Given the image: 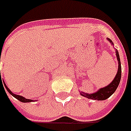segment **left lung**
<instances>
[{"label": "left lung", "instance_id": "1", "mask_svg": "<svg viewBox=\"0 0 131 131\" xmlns=\"http://www.w3.org/2000/svg\"><path fill=\"white\" fill-rule=\"evenodd\" d=\"M108 40L110 42L111 44H113V42L108 39ZM116 58L118 60V71L117 73L114 78V79L113 80V81L110 84V85H106L104 88L99 89L96 92L92 93V94H89V93H85L83 92H80L81 95L86 97L88 99H93V100H105L106 99H108L109 97H110L116 90L119 81H120V78H121V63H120V59H119V53L117 50H116Z\"/></svg>", "mask_w": 131, "mask_h": 131}]
</instances>
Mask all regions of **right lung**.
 Masks as SVG:
<instances>
[{
	"label": "right lung",
	"mask_w": 131,
	"mask_h": 131,
	"mask_svg": "<svg viewBox=\"0 0 131 131\" xmlns=\"http://www.w3.org/2000/svg\"><path fill=\"white\" fill-rule=\"evenodd\" d=\"M0 77L1 78V71H0ZM0 81H1V83H2V81H1V79ZM1 83V82H0ZM3 85V84H2ZM4 86L6 88V89H7V91L10 93L12 96H14L15 98H16L18 100H19L20 102H32V101H34V100H32V99H25V97H23V96H21V95H15V94H14L10 89H9L8 88H7V86L6 85V84L5 83H4Z\"/></svg>",
	"instance_id": "1"
}]
</instances>
